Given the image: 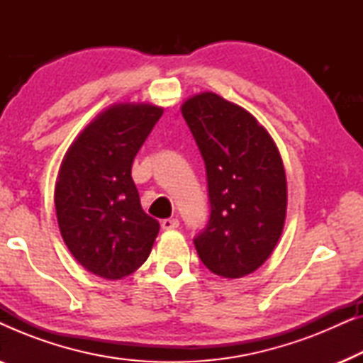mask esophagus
<instances>
[{
  "instance_id": "esophagus-1",
  "label": "esophagus",
  "mask_w": 363,
  "mask_h": 363,
  "mask_svg": "<svg viewBox=\"0 0 363 363\" xmlns=\"http://www.w3.org/2000/svg\"><path fill=\"white\" fill-rule=\"evenodd\" d=\"M178 226H180V221H178L177 218H167V220L162 221V228H163V230H167V231L177 230Z\"/></svg>"
}]
</instances>
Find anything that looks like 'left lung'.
<instances>
[{
  "instance_id": "left-lung-1",
  "label": "left lung",
  "mask_w": 363,
  "mask_h": 363,
  "mask_svg": "<svg viewBox=\"0 0 363 363\" xmlns=\"http://www.w3.org/2000/svg\"><path fill=\"white\" fill-rule=\"evenodd\" d=\"M182 113L205 160L211 208L193 240L198 256L218 276L251 274L284 228L287 185L276 143L250 112L213 92L188 99Z\"/></svg>"
}]
</instances>
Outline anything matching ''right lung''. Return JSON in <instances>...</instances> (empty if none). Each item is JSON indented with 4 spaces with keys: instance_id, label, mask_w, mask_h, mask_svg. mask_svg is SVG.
<instances>
[{
    "instance_id": "right-lung-1",
    "label": "right lung",
    "mask_w": 363,
    "mask_h": 363,
    "mask_svg": "<svg viewBox=\"0 0 363 363\" xmlns=\"http://www.w3.org/2000/svg\"><path fill=\"white\" fill-rule=\"evenodd\" d=\"M163 111L118 104L89 123L64 157L54 203L62 240L94 274L122 279L150 255L160 225L148 216L132 163Z\"/></svg>"
}]
</instances>
